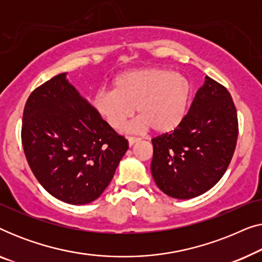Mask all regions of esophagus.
<instances>
[{"label":"esophagus","instance_id":"obj_1","mask_svg":"<svg viewBox=\"0 0 262 262\" xmlns=\"http://www.w3.org/2000/svg\"><path fill=\"white\" fill-rule=\"evenodd\" d=\"M127 141H128V145L132 146V145L135 144V143L139 142V138H136V137H128V138H127Z\"/></svg>","mask_w":262,"mask_h":262}]
</instances>
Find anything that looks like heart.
Listing matches in <instances>:
<instances>
[{
    "mask_svg": "<svg viewBox=\"0 0 262 262\" xmlns=\"http://www.w3.org/2000/svg\"><path fill=\"white\" fill-rule=\"evenodd\" d=\"M112 87L98 93L93 106L116 130L123 128L137 108L141 117L127 127L132 132L175 130L185 120L192 93L187 77L162 68L125 71L114 78Z\"/></svg>",
    "mask_w": 262,
    "mask_h": 262,
    "instance_id": "b5f03b06",
    "label": "heart"
}]
</instances>
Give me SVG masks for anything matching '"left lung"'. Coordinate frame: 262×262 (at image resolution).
I'll list each match as a JSON object with an SVG mask.
<instances>
[{
    "mask_svg": "<svg viewBox=\"0 0 262 262\" xmlns=\"http://www.w3.org/2000/svg\"><path fill=\"white\" fill-rule=\"evenodd\" d=\"M237 135L230 93L205 76L180 126L151 139V174L157 187L175 199L209 191L228 169Z\"/></svg>",
    "mask_w": 262,
    "mask_h": 262,
    "instance_id": "left-lung-1",
    "label": "left lung"
}]
</instances>
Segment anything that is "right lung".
Returning <instances> with one entry per match:
<instances>
[{
    "instance_id": "add662e5",
    "label": "right lung",
    "mask_w": 262,
    "mask_h": 262,
    "mask_svg": "<svg viewBox=\"0 0 262 262\" xmlns=\"http://www.w3.org/2000/svg\"><path fill=\"white\" fill-rule=\"evenodd\" d=\"M21 139L34 177L73 205L98 199L112 180L128 142L59 74L34 89L24 110Z\"/></svg>"
}]
</instances>
